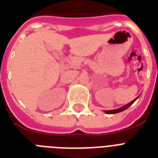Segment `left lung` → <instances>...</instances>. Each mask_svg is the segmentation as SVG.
Masks as SVG:
<instances>
[{
  "instance_id": "1",
  "label": "left lung",
  "mask_w": 158,
  "mask_h": 158,
  "mask_svg": "<svg viewBox=\"0 0 158 158\" xmlns=\"http://www.w3.org/2000/svg\"><path fill=\"white\" fill-rule=\"evenodd\" d=\"M136 99H137V98H136ZM136 99H135L134 101H132L131 102H130L129 104H127V105H125V106H122V107L119 108V109H116V110H106L105 112L107 113V114H115V113L120 112V111H122V110H125V109H127V108L129 107L130 106L132 105V104L135 102V101L136 100Z\"/></svg>"
}]
</instances>
